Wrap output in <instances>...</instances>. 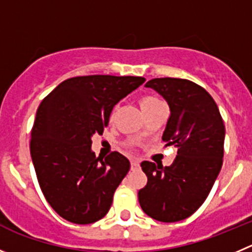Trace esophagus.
Masks as SVG:
<instances>
[{"label":"esophagus","instance_id":"1","mask_svg":"<svg viewBox=\"0 0 252 252\" xmlns=\"http://www.w3.org/2000/svg\"><path fill=\"white\" fill-rule=\"evenodd\" d=\"M140 168V160L136 159V158H132L131 159V169L132 171H136V169Z\"/></svg>","mask_w":252,"mask_h":252}]
</instances>
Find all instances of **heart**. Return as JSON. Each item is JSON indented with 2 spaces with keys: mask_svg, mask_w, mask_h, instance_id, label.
<instances>
[{
  "mask_svg": "<svg viewBox=\"0 0 252 252\" xmlns=\"http://www.w3.org/2000/svg\"><path fill=\"white\" fill-rule=\"evenodd\" d=\"M159 105H163V102H162L159 99H157V97H155V96H143V97H141V99H140V106H141V109H142V111L145 112V115L148 114L150 111H152L153 109L158 107ZM115 110H116V109L112 110L111 117H114Z\"/></svg>",
  "mask_w": 252,
  "mask_h": 252,
  "instance_id": "heart-1",
  "label": "heart"
}]
</instances>
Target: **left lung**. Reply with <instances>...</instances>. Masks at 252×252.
Returning <instances> with one entry per match:
<instances>
[{"label":"left lung","mask_w":252,"mask_h":252,"mask_svg":"<svg viewBox=\"0 0 252 252\" xmlns=\"http://www.w3.org/2000/svg\"><path fill=\"white\" fill-rule=\"evenodd\" d=\"M146 86L168 102L171 116L162 140L178 151L168 167L141 163L147 184L138 190V202L158 221H179L199 209L221 169L224 121L209 93L193 81L156 78Z\"/></svg>","instance_id":"8db88e82"}]
</instances>
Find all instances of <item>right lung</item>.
Returning <instances> with one entry per match:
<instances>
[{
	"label": "right lung",
	"instance_id": "1",
	"mask_svg": "<svg viewBox=\"0 0 252 252\" xmlns=\"http://www.w3.org/2000/svg\"><path fill=\"white\" fill-rule=\"evenodd\" d=\"M142 76H75L59 84L37 110L31 156L50 207L74 224H92L109 212L114 193L130 169L119 152L105 159L92 151L115 105L142 85Z\"/></svg>",
	"mask_w": 252,
	"mask_h": 252
}]
</instances>
